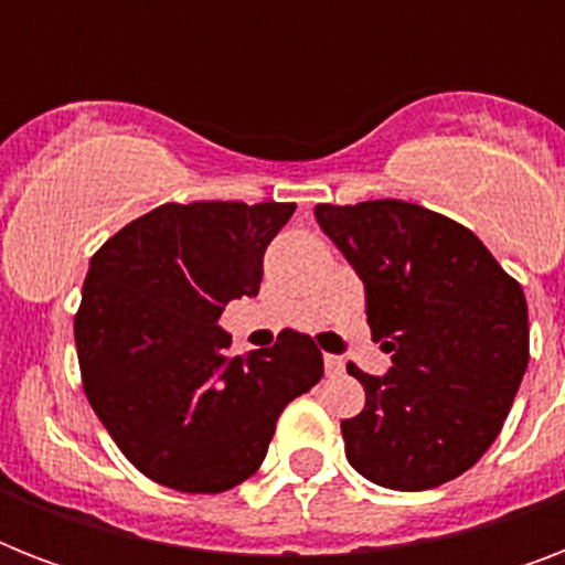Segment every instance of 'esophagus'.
I'll use <instances>...</instances> for the list:
<instances>
[{
    "label": "esophagus",
    "mask_w": 565,
    "mask_h": 565,
    "mask_svg": "<svg viewBox=\"0 0 565 565\" xmlns=\"http://www.w3.org/2000/svg\"><path fill=\"white\" fill-rule=\"evenodd\" d=\"M326 370L328 375H343L345 361L343 358H337V354H326Z\"/></svg>",
    "instance_id": "1"
}]
</instances>
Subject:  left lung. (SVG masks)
Returning a JSON list of instances; mask_svg holds the SVG:
<instances>
[{"instance_id": "8db88e82", "label": "left lung", "mask_w": 565, "mask_h": 565, "mask_svg": "<svg viewBox=\"0 0 565 565\" xmlns=\"http://www.w3.org/2000/svg\"><path fill=\"white\" fill-rule=\"evenodd\" d=\"M366 284V322L393 352L384 377L349 363L366 404L340 422L349 463L386 490H434L501 434L527 370V305L460 222L402 199L317 204Z\"/></svg>"}]
</instances>
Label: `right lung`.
Masks as SVG:
<instances>
[{
	"label": "right lung",
	"instance_id": "add662e5",
	"mask_svg": "<svg viewBox=\"0 0 565 565\" xmlns=\"http://www.w3.org/2000/svg\"><path fill=\"white\" fill-rule=\"evenodd\" d=\"M292 202H167L93 255L75 313L87 402L149 481L225 492L260 469L284 407L322 377L308 334L228 358L225 301L257 296Z\"/></svg>",
	"mask_w": 565,
	"mask_h": 565
}]
</instances>
